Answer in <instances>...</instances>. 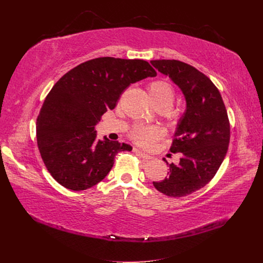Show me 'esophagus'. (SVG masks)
Masks as SVG:
<instances>
[{
  "mask_svg": "<svg viewBox=\"0 0 263 263\" xmlns=\"http://www.w3.org/2000/svg\"><path fill=\"white\" fill-rule=\"evenodd\" d=\"M133 151H134V153H135L137 156H140V157H142V158H144V159H146V160L153 159V157H151L150 155L145 154L144 151H142V150H140V149H137V148H134V149H133Z\"/></svg>",
  "mask_w": 263,
  "mask_h": 263,
  "instance_id": "34e87169",
  "label": "esophagus"
}]
</instances>
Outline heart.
<instances>
[{
	"label": "heart",
	"instance_id": "obj_1",
	"mask_svg": "<svg viewBox=\"0 0 263 263\" xmlns=\"http://www.w3.org/2000/svg\"><path fill=\"white\" fill-rule=\"evenodd\" d=\"M150 101L156 108L168 107L173 105L175 99V90L171 83L164 80H158L151 83L148 88ZM162 136V131L157 127L135 126L130 132L131 139L141 146L148 147Z\"/></svg>",
	"mask_w": 263,
	"mask_h": 263
}]
</instances>
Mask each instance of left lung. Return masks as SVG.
<instances>
[{
	"instance_id": "8db88e82",
	"label": "left lung",
	"mask_w": 263,
	"mask_h": 263,
	"mask_svg": "<svg viewBox=\"0 0 263 263\" xmlns=\"http://www.w3.org/2000/svg\"><path fill=\"white\" fill-rule=\"evenodd\" d=\"M150 63L170 77L185 100L171 147V153L181 154L180 162L170 164L168 176L154 186L170 197H183L208 183L224 161L230 140L227 110L216 86L196 68L176 60Z\"/></svg>"
}]
</instances>
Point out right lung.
Returning a JSON list of instances; mask_svg holds the SVG:
<instances>
[{
    "label": "right lung",
    "mask_w": 263,
    "mask_h": 263,
    "mask_svg": "<svg viewBox=\"0 0 263 263\" xmlns=\"http://www.w3.org/2000/svg\"><path fill=\"white\" fill-rule=\"evenodd\" d=\"M156 76L143 60L99 58L80 64L57 82L36 122L40 155L55 180L72 191L103 180L118 151L132 147L106 136L97 140L95 127L130 84Z\"/></svg>",
    "instance_id": "obj_1"
}]
</instances>
